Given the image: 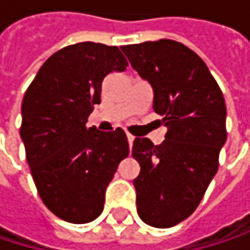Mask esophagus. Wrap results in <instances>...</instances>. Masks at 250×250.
<instances>
[{"mask_svg":"<svg viewBox=\"0 0 250 250\" xmlns=\"http://www.w3.org/2000/svg\"><path fill=\"white\" fill-rule=\"evenodd\" d=\"M127 140H128V145H130V147H131V146H133V142H134V136L130 134V133H127Z\"/></svg>","mask_w":250,"mask_h":250,"instance_id":"34e87169","label":"esophagus"}]
</instances>
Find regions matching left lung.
<instances>
[{"label": "left lung", "mask_w": 250, "mask_h": 250, "mask_svg": "<svg viewBox=\"0 0 250 250\" xmlns=\"http://www.w3.org/2000/svg\"><path fill=\"white\" fill-rule=\"evenodd\" d=\"M130 65L153 88V110L168 127L162 145L136 137L133 181L139 217L167 229L189 217L219 169L226 143L223 92L204 61L185 44L161 39L123 46Z\"/></svg>", "instance_id": "8db88e82"}]
</instances>
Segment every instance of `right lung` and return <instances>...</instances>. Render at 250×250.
Returning <instances> with one entry per match:
<instances>
[{"instance_id":"right-lung-1","label":"right lung","mask_w":250,"mask_h":250,"mask_svg":"<svg viewBox=\"0 0 250 250\" xmlns=\"http://www.w3.org/2000/svg\"><path fill=\"white\" fill-rule=\"evenodd\" d=\"M127 66L117 46L76 43L53 53L25 91V159L43 204L65 222L82 225L103 213L105 189L130 152L120 127H86L103 79Z\"/></svg>"}]
</instances>
